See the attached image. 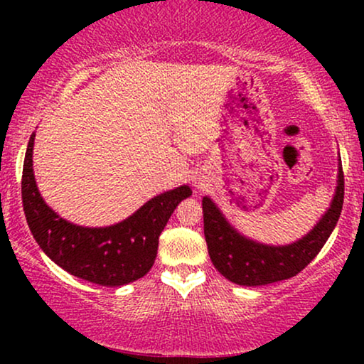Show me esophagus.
I'll return each mask as SVG.
<instances>
[{"mask_svg":"<svg viewBox=\"0 0 364 364\" xmlns=\"http://www.w3.org/2000/svg\"><path fill=\"white\" fill-rule=\"evenodd\" d=\"M193 186H196L197 188H203V187H205V183H203L202 181H196V182H193Z\"/></svg>","mask_w":364,"mask_h":364,"instance_id":"1","label":"esophagus"}]
</instances>
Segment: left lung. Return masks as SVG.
I'll return each mask as SVG.
<instances>
[{
    "mask_svg": "<svg viewBox=\"0 0 364 364\" xmlns=\"http://www.w3.org/2000/svg\"><path fill=\"white\" fill-rule=\"evenodd\" d=\"M345 198V177L338 159V181L330 207L306 235L287 245H267L237 230L210 197L202 198L203 233L213 267L242 287H262L295 277L315 258L335 230Z\"/></svg>",
    "mask_w": 364,
    "mask_h": 364,
    "instance_id": "obj_1",
    "label": "left lung"
}]
</instances>
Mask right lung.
Wrapping results in <instances>:
<instances>
[{"label": "right lung", "mask_w": 364, "mask_h": 364, "mask_svg": "<svg viewBox=\"0 0 364 364\" xmlns=\"http://www.w3.org/2000/svg\"><path fill=\"white\" fill-rule=\"evenodd\" d=\"M31 134L23 166V208L34 240L41 250L71 275L102 287H122L151 270L159 237L168 218L192 188L181 186L159 193L132 215L109 227H82L58 215L44 202L33 172Z\"/></svg>", "instance_id": "right-lung-1"}]
</instances>
